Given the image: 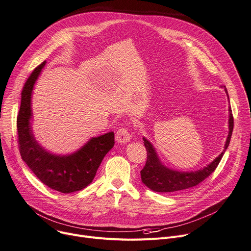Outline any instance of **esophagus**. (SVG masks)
Segmentation results:
<instances>
[{
    "instance_id": "34e87169",
    "label": "esophagus",
    "mask_w": 251,
    "mask_h": 251,
    "mask_svg": "<svg viewBox=\"0 0 251 251\" xmlns=\"http://www.w3.org/2000/svg\"><path fill=\"white\" fill-rule=\"evenodd\" d=\"M115 138L118 143H127L131 139V134L127 128H121L117 131Z\"/></svg>"
}]
</instances>
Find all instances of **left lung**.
<instances>
[{"mask_svg":"<svg viewBox=\"0 0 251 251\" xmlns=\"http://www.w3.org/2000/svg\"><path fill=\"white\" fill-rule=\"evenodd\" d=\"M223 88V87H222ZM224 90L228 96V92L224 87ZM229 133L228 137L225 142L224 150L221 154L216 157L210 164L205 166L204 169L199 170L196 172H177L172 169L166 168L163 165L155 151V148L150 143L146 138L143 137V143L147 151V160L143 170L140 172L141 180L144 185L157 193H173L181 190H187L198 186L200 182H202L205 178H207L218 166L223 154L225 153L226 149L230 143V139L232 136L233 126H234V121H233L232 110L229 107Z\"/></svg>","mask_w":251,"mask_h":251,"instance_id":"obj_1","label":"left lung"}]
</instances>
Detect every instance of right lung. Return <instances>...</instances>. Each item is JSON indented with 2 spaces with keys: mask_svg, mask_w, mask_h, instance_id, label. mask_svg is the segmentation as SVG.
I'll return each mask as SVG.
<instances>
[{
  "mask_svg": "<svg viewBox=\"0 0 251 251\" xmlns=\"http://www.w3.org/2000/svg\"><path fill=\"white\" fill-rule=\"evenodd\" d=\"M45 62L32 72L22 91L21 106L17 116L20 154L44 185L60 193L69 194L85 189L93 181L103 158L114 146V132L91 138L75 152L68 155L52 154L39 145L33 135L30 123L31 97Z\"/></svg>",
  "mask_w": 251,
  "mask_h": 251,
  "instance_id": "add662e5",
  "label": "right lung"
}]
</instances>
